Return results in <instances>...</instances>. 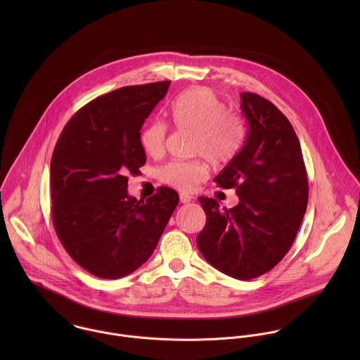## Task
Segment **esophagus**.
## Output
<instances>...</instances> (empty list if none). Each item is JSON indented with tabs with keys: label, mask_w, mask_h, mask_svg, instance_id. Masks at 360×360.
<instances>
[{
	"label": "esophagus",
	"mask_w": 360,
	"mask_h": 360,
	"mask_svg": "<svg viewBox=\"0 0 360 360\" xmlns=\"http://www.w3.org/2000/svg\"><path fill=\"white\" fill-rule=\"evenodd\" d=\"M193 201V197L190 194H186V193H181L180 194V202L181 204H188Z\"/></svg>",
	"instance_id": "1"
}]
</instances>
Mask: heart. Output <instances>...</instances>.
<instances>
[{
	"label": "heart",
	"mask_w": 360,
	"mask_h": 360,
	"mask_svg": "<svg viewBox=\"0 0 360 360\" xmlns=\"http://www.w3.org/2000/svg\"><path fill=\"white\" fill-rule=\"evenodd\" d=\"M169 115L177 129L194 131L191 153L204 156L212 166L229 163L244 144L247 129L243 116L227 110L226 103L206 87L180 94L170 105ZM166 134L162 122L148 123L140 134L146 154L154 158L163 154ZM205 174L206 166L198 159L172 160L159 170V179L180 191L193 190Z\"/></svg>",
	"instance_id": "obj_1"
}]
</instances>
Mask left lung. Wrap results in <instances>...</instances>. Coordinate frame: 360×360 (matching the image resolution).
<instances>
[{"label": "left lung", "instance_id": "1", "mask_svg": "<svg viewBox=\"0 0 360 360\" xmlns=\"http://www.w3.org/2000/svg\"><path fill=\"white\" fill-rule=\"evenodd\" d=\"M240 97L248 134L213 179L221 188H236L240 202L221 210L216 200L200 197L206 223L197 245L219 271L251 280L290 251L308 206V174L290 120L257 94Z\"/></svg>", "mask_w": 360, "mask_h": 360}]
</instances>
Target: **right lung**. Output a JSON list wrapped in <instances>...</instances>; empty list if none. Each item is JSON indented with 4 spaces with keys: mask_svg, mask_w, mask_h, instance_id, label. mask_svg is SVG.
<instances>
[{
    "mask_svg": "<svg viewBox=\"0 0 360 360\" xmlns=\"http://www.w3.org/2000/svg\"><path fill=\"white\" fill-rule=\"evenodd\" d=\"M170 82L129 86L77 110L51 158L52 223L70 257L100 278H120L144 264L179 204L159 187L146 201L127 193V174L147 158L140 130Z\"/></svg>",
    "mask_w": 360,
    "mask_h": 360,
    "instance_id": "add662e5",
    "label": "right lung"
}]
</instances>
